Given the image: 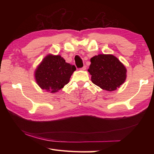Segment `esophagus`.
Instances as JSON below:
<instances>
[{
	"label": "esophagus",
	"mask_w": 154,
	"mask_h": 154,
	"mask_svg": "<svg viewBox=\"0 0 154 154\" xmlns=\"http://www.w3.org/2000/svg\"><path fill=\"white\" fill-rule=\"evenodd\" d=\"M86 68H87V67L85 66H85H83L82 68H81L80 69H81V70H82V71H85V70L86 69Z\"/></svg>",
	"instance_id": "34e87169"
}]
</instances>
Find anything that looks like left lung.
Returning a JSON list of instances; mask_svg holds the SVG:
<instances>
[{
    "label": "left lung",
    "instance_id": "8db88e82",
    "mask_svg": "<svg viewBox=\"0 0 154 154\" xmlns=\"http://www.w3.org/2000/svg\"><path fill=\"white\" fill-rule=\"evenodd\" d=\"M88 71L91 75V81L108 91L116 90L126 79V68L112 54H99L93 57Z\"/></svg>",
    "mask_w": 154,
    "mask_h": 154
}]
</instances>
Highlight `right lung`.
<instances>
[{"label":"right lung","instance_id":"add662e5","mask_svg":"<svg viewBox=\"0 0 154 154\" xmlns=\"http://www.w3.org/2000/svg\"><path fill=\"white\" fill-rule=\"evenodd\" d=\"M75 70V65L65 62L61 55L48 54L35 69L34 77L42 89L54 93L69 82Z\"/></svg>","mask_w":154,"mask_h":154}]
</instances>
